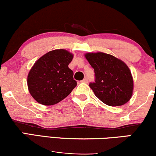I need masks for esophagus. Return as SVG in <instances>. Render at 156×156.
<instances>
[{"label": "esophagus", "mask_w": 156, "mask_h": 156, "mask_svg": "<svg viewBox=\"0 0 156 156\" xmlns=\"http://www.w3.org/2000/svg\"><path fill=\"white\" fill-rule=\"evenodd\" d=\"M82 82H83V83H87V82H88V79H87V78H85L83 79V80H82Z\"/></svg>", "instance_id": "34e87169"}]
</instances>
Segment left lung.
Masks as SVG:
<instances>
[{"mask_svg": "<svg viewBox=\"0 0 156 156\" xmlns=\"http://www.w3.org/2000/svg\"><path fill=\"white\" fill-rule=\"evenodd\" d=\"M94 69L95 82L90 87L98 99L109 106H121L130 100L133 83L128 66L116 57L102 52L85 54Z\"/></svg>", "mask_w": 156, "mask_h": 156, "instance_id": "obj_1", "label": "left lung"}]
</instances>
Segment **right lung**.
<instances>
[{
  "label": "right lung",
  "instance_id": "right-lung-1",
  "mask_svg": "<svg viewBox=\"0 0 156 156\" xmlns=\"http://www.w3.org/2000/svg\"><path fill=\"white\" fill-rule=\"evenodd\" d=\"M73 54L64 49L48 52L37 60L27 77L28 89L34 99L53 105L66 98L77 85L69 68Z\"/></svg>",
  "mask_w": 156,
  "mask_h": 156
}]
</instances>
